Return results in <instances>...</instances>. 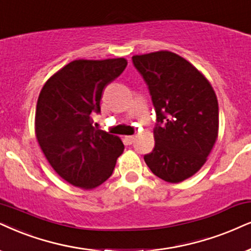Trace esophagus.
Listing matches in <instances>:
<instances>
[{
  "label": "esophagus",
  "instance_id": "esophagus-1",
  "mask_svg": "<svg viewBox=\"0 0 251 251\" xmlns=\"http://www.w3.org/2000/svg\"><path fill=\"white\" fill-rule=\"evenodd\" d=\"M125 140L127 142L128 145H132L133 142L135 140V136L134 135H128V136H125Z\"/></svg>",
  "mask_w": 251,
  "mask_h": 251
}]
</instances>
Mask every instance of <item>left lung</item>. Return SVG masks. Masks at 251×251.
Here are the masks:
<instances>
[{"instance_id":"obj_1","label":"left lung","mask_w":251,"mask_h":251,"mask_svg":"<svg viewBox=\"0 0 251 251\" xmlns=\"http://www.w3.org/2000/svg\"><path fill=\"white\" fill-rule=\"evenodd\" d=\"M132 61L156 112L155 147L145 162L161 179L183 182L204 166L217 141V95L207 78L176 53L158 50Z\"/></svg>"}]
</instances>
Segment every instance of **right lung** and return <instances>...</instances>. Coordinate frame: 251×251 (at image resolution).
<instances>
[{
  "instance_id": "obj_1",
  "label": "right lung",
  "mask_w": 251,
  "mask_h": 251,
  "mask_svg": "<svg viewBox=\"0 0 251 251\" xmlns=\"http://www.w3.org/2000/svg\"><path fill=\"white\" fill-rule=\"evenodd\" d=\"M124 58L74 60L50 76L38 97V144L56 174L84 190L112 175L124 145L117 135L94 127L103 89L124 72Z\"/></svg>"
}]
</instances>
